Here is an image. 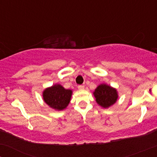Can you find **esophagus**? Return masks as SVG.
Returning <instances> with one entry per match:
<instances>
[{
  "label": "esophagus",
  "mask_w": 157,
  "mask_h": 157,
  "mask_svg": "<svg viewBox=\"0 0 157 157\" xmlns=\"http://www.w3.org/2000/svg\"><path fill=\"white\" fill-rule=\"evenodd\" d=\"M78 89L82 90L84 89V86H82V85H80V86H78Z\"/></svg>",
  "instance_id": "esophagus-1"
}]
</instances>
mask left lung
Listing matches in <instances>:
<instances>
[{
  "instance_id": "1",
  "label": "left lung",
  "mask_w": 157,
  "mask_h": 157,
  "mask_svg": "<svg viewBox=\"0 0 157 157\" xmlns=\"http://www.w3.org/2000/svg\"><path fill=\"white\" fill-rule=\"evenodd\" d=\"M93 94L97 104L102 108H109L113 105L118 98L117 90L106 84H101L97 86Z\"/></svg>"
}]
</instances>
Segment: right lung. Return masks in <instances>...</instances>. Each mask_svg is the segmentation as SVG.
Returning <instances> with one entry per match:
<instances>
[{
	"label": "right lung",
	"mask_w": 157,
	"mask_h": 157,
	"mask_svg": "<svg viewBox=\"0 0 157 157\" xmlns=\"http://www.w3.org/2000/svg\"><path fill=\"white\" fill-rule=\"evenodd\" d=\"M72 94V91L66 89L60 84L47 88L43 92L44 102L55 110L61 111L67 107Z\"/></svg>",
	"instance_id": "right-lung-1"
}]
</instances>
